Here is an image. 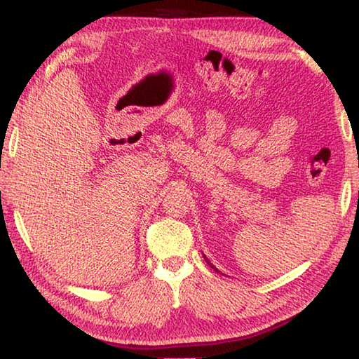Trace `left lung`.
I'll use <instances>...</instances> for the list:
<instances>
[{
	"label": "left lung",
	"mask_w": 359,
	"mask_h": 359,
	"mask_svg": "<svg viewBox=\"0 0 359 359\" xmlns=\"http://www.w3.org/2000/svg\"><path fill=\"white\" fill-rule=\"evenodd\" d=\"M204 258H205V257H204ZM205 261H208V264H209V266H210V267H212V269H214V271H215V272H220V271H218V269H217V267H215V266H214V264H210V261H209V259H208V258H205Z\"/></svg>",
	"instance_id": "1"
}]
</instances>
